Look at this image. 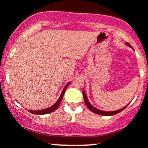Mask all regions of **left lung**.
Masks as SVG:
<instances>
[{
	"label": "left lung",
	"instance_id": "8db88e82",
	"mask_svg": "<svg viewBox=\"0 0 148 148\" xmlns=\"http://www.w3.org/2000/svg\"><path fill=\"white\" fill-rule=\"evenodd\" d=\"M126 44L127 46H129L130 48H132V46L130 45V44H129V43H126ZM83 97H84V102H85V104H86V107H87V108L89 109V110H90L91 112H92L94 113H96V114H100V115H103V116H110V115H114V114H117V113L120 112H122V110H125V108H126L128 106V104L127 105L125 106V107H124L123 108L120 109V110H116V111H112V112H105V111H102V110H98V109L95 108V107H93V106L92 105V104H90L89 102V100H88L87 99V97H86V94H85L84 91L83 90Z\"/></svg>",
	"mask_w": 148,
	"mask_h": 148
}]
</instances>
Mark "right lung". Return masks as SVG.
I'll return each mask as SVG.
<instances>
[{
  "label": "right lung",
  "instance_id": "add662e5",
  "mask_svg": "<svg viewBox=\"0 0 148 148\" xmlns=\"http://www.w3.org/2000/svg\"><path fill=\"white\" fill-rule=\"evenodd\" d=\"M70 83H71V82H69V83H68V84H66L64 88L63 91H62V94H61L60 97H59V98L58 99L57 102L55 103V104H53V106L49 107V108L44 109V110H37V111H33V110H29L28 112H31V113H32V114H49V113H51V112H52L55 111V110H56V109L59 107V106L60 105V103H61V102H62V98H63L66 89H67V86L69 85Z\"/></svg>",
  "mask_w": 148,
  "mask_h": 148
}]
</instances>
